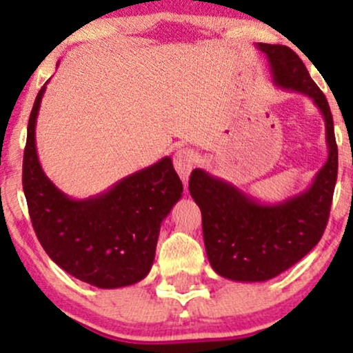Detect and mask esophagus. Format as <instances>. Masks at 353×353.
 <instances>
[{
    "label": "esophagus",
    "instance_id": "esophagus-1",
    "mask_svg": "<svg viewBox=\"0 0 353 353\" xmlns=\"http://www.w3.org/2000/svg\"><path fill=\"white\" fill-rule=\"evenodd\" d=\"M194 161H196L194 159V152L188 148L179 149V151H176V154H174V168H176V171L181 176L184 184H188L190 171L194 168Z\"/></svg>",
    "mask_w": 353,
    "mask_h": 353
}]
</instances>
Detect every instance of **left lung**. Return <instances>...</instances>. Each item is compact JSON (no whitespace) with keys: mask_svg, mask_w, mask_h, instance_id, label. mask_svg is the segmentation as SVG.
<instances>
[{"mask_svg":"<svg viewBox=\"0 0 353 353\" xmlns=\"http://www.w3.org/2000/svg\"><path fill=\"white\" fill-rule=\"evenodd\" d=\"M265 52L274 83L314 101L325 121L329 157L310 188L285 201L265 204L204 169L190 174L189 190L202 214L208 259L222 277L264 282L297 264L319 244L329 221L337 182L339 151L327 98L305 64L282 44H255Z\"/></svg>","mask_w":353,"mask_h":353,"instance_id":"8db88e82","label":"left lung"}]
</instances>
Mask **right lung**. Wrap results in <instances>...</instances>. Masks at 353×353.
Segmentation results:
<instances>
[{"label": "right lung", "mask_w": 353, "mask_h": 353, "mask_svg": "<svg viewBox=\"0 0 353 353\" xmlns=\"http://www.w3.org/2000/svg\"><path fill=\"white\" fill-rule=\"evenodd\" d=\"M46 84L31 109L23 159V190L36 236L72 277L99 289L132 285L151 270L161 224L181 199L182 182L165 156L98 196H66L48 179L36 152V117Z\"/></svg>", "instance_id": "add662e5"}]
</instances>
